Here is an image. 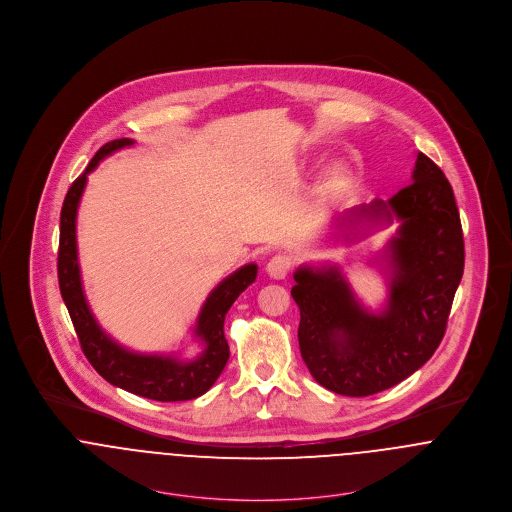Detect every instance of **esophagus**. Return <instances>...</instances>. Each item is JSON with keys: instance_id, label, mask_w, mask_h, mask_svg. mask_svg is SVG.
<instances>
[{"instance_id": "obj_1", "label": "esophagus", "mask_w": 512, "mask_h": 512, "mask_svg": "<svg viewBox=\"0 0 512 512\" xmlns=\"http://www.w3.org/2000/svg\"><path fill=\"white\" fill-rule=\"evenodd\" d=\"M292 268V260L286 254H276L274 258H270V262L266 264V272L270 278L274 280H284L288 276Z\"/></svg>"}]
</instances>
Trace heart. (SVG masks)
<instances>
[{"label": "heart", "mask_w": 512, "mask_h": 512, "mask_svg": "<svg viewBox=\"0 0 512 512\" xmlns=\"http://www.w3.org/2000/svg\"><path fill=\"white\" fill-rule=\"evenodd\" d=\"M343 175H345V171H343V167L341 165H335V167H331L327 173H325V177H323V189H335L341 181H343Z\"/></svg>", "instance_id": "obj_1"}]
</instances>
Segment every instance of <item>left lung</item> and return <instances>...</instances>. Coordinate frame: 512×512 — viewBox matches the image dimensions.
Returning <instances> with one entry per match:
<instances>
[{"mask_svg": "<svg viewBox=\"0 0 512 512\" xmlns=\"http://www.w3.org/2000/svg\"><path fill=\"white\" fill-rule=\"evenodd\" d=\"M408 187L386 203L339 217V228L400 220L386 244L388 301L368 311L337 266L295 270L299 351L311 376L331 392L370 396L392 388L430 361L443 339L465 248L453 189L422 151Z\"/></svg>", "mask_w": 512, "mask_h": 512, "instance_id": "1", "label": "left lung"}]
</instances>
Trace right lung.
<instances>
[{
  "instance_id": "1",
  "label": "right lung",
  "mask_w": 512,
  "mask_h": 512,
  "mask_svg": "<svg viewBox=\"0 0 512 512\" xmlns=\"http://www.w3.org/2000/svg\"><path fill=\"white\" fill-rule=\"evenodd\" d=\"M134 140L122 138L100 147L86 171L74 181L61 209V238H59V288L63 301L73 319L82 353L96 372L110 384L157 402L193 400L205 394L220 376L230 351L224 339V317L236 297L244 292L258 274L256 264H246L224 278L209 293L197 317L195 337L203 343V353L193 361H179L171 355H142L124 349L110 339L96 323L80 282L76 254V211L86 185V177L110 153L132 146Z\"/></svg>"
}]
</instances>
